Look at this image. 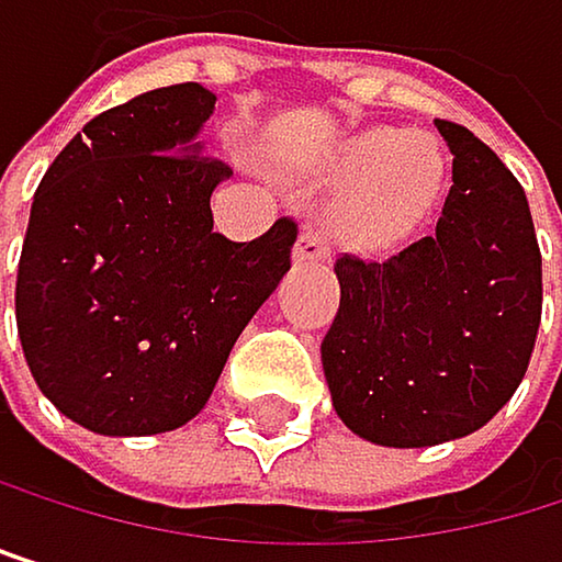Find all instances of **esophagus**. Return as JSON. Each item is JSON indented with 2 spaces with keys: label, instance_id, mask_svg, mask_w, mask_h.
Listing matches in <instances>:
<instances>
[{
  "label": "esophagus",
  "instance_id": "esophagus-1",
  "mask_svg": "<svg viewBox=\"0 0 562 562\" xmlns=\"http://www.w3.org/2000/svg\"><path fill=\"white\" fill-rule=\"evenodd\" d=\"M293 259L296 262H319V259H327V243H323V235L306 225L300 232V239H296V249H293Z\"/></svg>",
  "mask_w": 562,
  "mask_h": 562
}]
</instances>
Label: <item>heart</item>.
<instances>
[{"instance_id": "1", "label": "heart", "mask_w": 562, "mask_h": 562, "mask_svg": "<svg viewBox=\"0 0 562 562\" xmlns=\"http://www.w3.org/2000/svg\"><path fill=\"white\" fill-rule=\"evenodd\" d=\"M327 178L340 184L327 225L353 249H391L412 235L441 191V155L422 134L367 131L347 140Z\"/></svg>"}]
</instances>
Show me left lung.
<instances>
[{"instance_id": "obj_1", "label": "left lung", "mask_w": 562, "mask_h": 562, "mask_svg": "<svg viewBox=\"0 0 562 562\" xmlns=\"http://www.w3.org/2000/svg\"><path fill=\"white\" fill-rule=\"evenodd\" d=\"M435 127L456 155L435 232L387 262L340 256V310L319 344L334 412L387 448L479 431L526 378L543 310L522 184L472 131Z\"/></svg>"}]
</instances>
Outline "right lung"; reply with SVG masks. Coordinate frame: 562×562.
Masks as SVG:
<instances>
[{
    "instance_id": "1",
    "label": "right lung",
    "mask_w": 562,
    "mask_h": 562,
    "mask_svg": "<svg viewBox=\"0 0 562 562\" xmlns=\"http://www.w3.org/2000/svg\"><path fill=\"white\" fill-rule=\"evenodd\" d=\"M202 83L97 114L43 175L15 279V327L59 415L111 438L195 418L256 310L290 272L296 222L252 243L212 232L232 168L199 140Z\"/></svg>"
}]
</instances>
